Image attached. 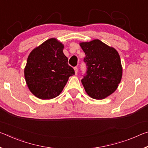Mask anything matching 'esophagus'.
<instances>
[{
    "instance_id": "obj_1",
    "label": "esophagus",
    "mask_w": 148,
    "mask_h": 148,
    "mask_svg": "<svg viewBox=\"0 0 148 148\" xmlns=\"http://www.w3.org/2000/svg\"><path fill=\"white\" fill-rule=\"evenodd\" d=\"M74 71H75V74H77V67H74Z\"/></svg>"
}]
</instances>
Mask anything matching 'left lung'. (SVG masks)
I'll return each instance as SVG.
<instances>
[{
	"label": "left lung",
	"mask_w": 148,
	"mask_h": 148,
	"mask_svg": "<svg viewBox=\"0 0 148 148\" xmlns=\"http://www.w3.org/2000/svg\"><path fill=\"white\" fill-rule=\"evenodd\" d=\"M86 57V75L82 79L85 91L91 98L102 100L117 89L122 77L121 59L114 47L95 39L80 42Z\"/></svg>",
	"instance_id": "1"
}]
</instances>
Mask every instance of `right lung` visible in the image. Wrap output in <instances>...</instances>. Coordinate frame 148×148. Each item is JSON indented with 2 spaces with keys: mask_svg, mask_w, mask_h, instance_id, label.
<instances>
[{
  "mask_svg": "<svg viewBox=\"0 0 148 148\" xmlns=\"http://www.w3.org/2000/svg\"><path fill=\"white\" fill-rule=\"evenodd\" d=\"M63 48L61 42L52 38L30 53L24 76L30 91L37 98L49 100L59 96L69 77L75 74Z\"/></svg>",
  "mask_w": 148,
  "mask_h": 148,
  "instance_id": "add662e5",
  "label": "right lung"
}]
</instances>
